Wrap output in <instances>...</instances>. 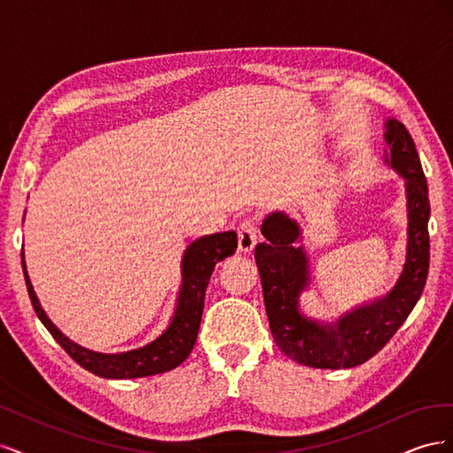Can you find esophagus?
I'll return each instance as SVG.
<instances>
[{"label": "esophagus", "instance_id": "esophagus-1", "mask_svg": "<svg viewBox=\"0 0 453 453\" xmlns=\"http://www.w3.org/2000/svg\"><path fill=\"white\" fill-rule=\"evenodd\" d=\"M257 245V226L253 221H243L238 226V251L248 255Z\"/></svg>", "mask_w": 453, "mask_h": 453}]
</instances>
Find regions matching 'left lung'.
Segmentation results:
<instances>
[{"mask_svg":"<svg viewBox=\"0 0 453 453\" xmlns=\"http://www.w3.org/2000/svg\"><path fill=\"white\" fill-rule=\"evenodd\" d=\"M386 164L404 177L408 208L406 263L391 293L372 304L348 311L336 323L315 321L300 311V293L310 283L303 230L283 211L268 215L260 232L266 242L255 250L270 331L278 348L311 368L363 365L399 331L423 293L429 273V188L412 135L403 122L388 119Z\"/></svg>","mask_w":453,"mask_h":453,"instance_id":"8db88e82","label":"left lung"}]
</instances>
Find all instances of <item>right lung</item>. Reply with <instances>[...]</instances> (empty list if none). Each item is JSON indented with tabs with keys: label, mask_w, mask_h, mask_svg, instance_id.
<instances>
[{
	"label": "right lung",
	"mask_w": 453,
	"mask_h": 453,
	"mask_svg": "<svg viewBox=\"0 0 453 453\" xmlns=\"http://www.w3.org/2000/svg\"><path fill=\"white\" fill-rule=\"evenodd\" d=\"M236 248L238 236L234 230L202 236L190 243L185 250L181 260V289L180 296H177V306L168 328L157 340L150 342V344L122 353L92 351L87 348H81L75 342L64 336L57 328V325L47 318L45 310L39 304L28 272H26L24 253L22 270L37 318L47 326V331L52 334V338L65 349V353L70 355L77 365H81L96 376L127 380L168 372V370L180 366L188 357V353L193 351L198 336L200 319L203 311V296L205 289H208L213 268L226 257L234 255Z\"/></svg>",
	"instance_id": "1"
}]
</instances>
